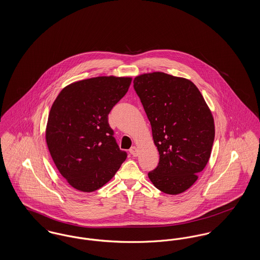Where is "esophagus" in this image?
Returning a JSON list of instances; mask_svg holds the SVG:
<instances>
[{
	"instance_id": "1",
	"label": "esophagus",
	"mask_w": 260,
	"mask_h": 260,
	"mask_svg": "<svg viewBox=\"0 0 260 260\" xmlns=\"http://www.w3.org/2000/svg\"><path fill=\"white\" fill-rule=\"evenodd\" d=\"M129 152H131V154H132L133 156L136 157V156L138 155V148H137L136 146H133L132 148L129 149Z\"/></svg>"
}]
</instances>
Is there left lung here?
Instances as JSON below:
<instances>
[{
    "instance_id": "obj_1",
    "label": "left lung",
    "mask_w": 260,
    "mask_h": 260,
    "mask_svg": "<svg viewBox=\"0 0 260 260\" xmlns=\"http://www.w3.org/2000/svg\"><path fill=\"white\" fill-rule=\"evenodd\" d=\"M134 87L160 155L149 179L166 194L183 193L210 160L215 133L210 107L198 87L185 78L144 73L136 76Z\"/></svg>"
}]
</instances>
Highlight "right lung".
I'll return each instance as SVG.
<instances>
[{
    "label": "right lung",
    "mask_w": 260,
    "mask_h": 260,
    "mask_svg": "<svg viewBox=\"0 0 260 260\" xmlns=\"http://www.w3.org/2000/svg\"><path fill=\"white\" fill-rule=\"evenodd\" d=\"M132 77L99 76L64 87L51 105L46 141L58 172L69 185L93 192L105 185L126 158L108 123Z\"/></svg>",
    "instance_id": "add662e5"
}]
</instances>
